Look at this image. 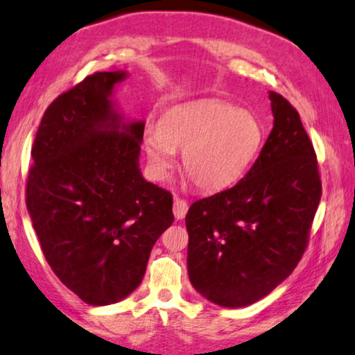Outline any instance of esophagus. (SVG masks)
Returning <instances> with one entry per match:
<instances>
[{"label": "esophagus", "instance_id": "1", "mask_svg": "<svg viewBox=\"0 0 355 355\" xmlns=\"http://www.w3.org/2000/svg\"><path fill=\"white\" fill-rule=\"evenodd\" d=\"M189 212V206L187 202L181 198H174V207H173V214H174V218L176 220H184L185 215Z\"/></svg>", "mask_w": 355, "mask_h": 355}]
</instances>
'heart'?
Returning a JSON list of instances; mask_svg holds the SVG:
<instances>
[{
    "label": "heart",
    "mask_w": 355,
    "mask_h": 355,
    "mask_svg": "<svg viewBox=\"0 0 355 355\" xmlns=\"http://www.w3.org/2000/svg\"><path fill=\"white\" fill-rule=\"evenodd\" d=\"M262 140V124L251 110L206 99L165 112L159 128L145 130L143 148L149 171L160 181L171 176L176 149H182L185 176L196 189L215 193L243 176Z\"/></svg>",
    "instance_id": "heart-1"
}]
</instances>
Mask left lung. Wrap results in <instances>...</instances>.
<instances>
[{
  "mask_svg": "<svg viewBox=\"0 0 355 355\" xmlns=\"http://www.w3.org/2000/svg\"><path fill=\"white\" fill-rule=\"evenodd\" d=\"M272 129L232 189L193 202L185 216L190 282L207 301L246 307L296 268L321 200L312 141L300 114L270 92Z\"/></svg>",
  "mask_w": 355,
  "mask_h": 355,
  "instance_id": "1",
  "label": "left lung"
}]
</instances>
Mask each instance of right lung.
Segmentation results:
<instances>
[{"label": "right lung", "instance_id": "obj_1", "mask_svg": "<svg viewBox=\"0 0 355 355\" xmlns=\"http://www.w3.org/2000/svg\"><path fill=\"white\" fill-rule=\"evenodd\" d=\"M128 71L87 76L46 109L37 130L26 206L54 275L90 306L139 287L155 241L174 221L170 191L140 171L145 121L114 99Z\"/></svg>", "mask_w": 355, "mask_h": 355}]
</instances>
